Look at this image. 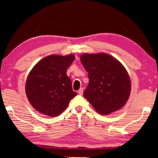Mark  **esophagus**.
<instances>
[{"label":"esophagus","mask_w":158,"mask_h":158,"mask_svg":"<svg viewBox=\"0 0 158 158\" xmlns=\"http://www.w3.org/2000/svg\"><path fill=\"white\" fill-rule=\"evenodd\" d=\"M83 92H84V90H83L82 88H81L79 90H78V94L80 95H83Z\"/></svg>","instance_id":"1"}]
</instances>
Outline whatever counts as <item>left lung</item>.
I'll return each mask as SVG.
<instances>
[{
  "label": "left lung",
  "instance_id": "left-lung-1",
  "mask_svg": "<svg viewBox=\"0 0 158 158\" xmlns=\"http://www.w3.org/2000/svg\"><path fill=\"white\" fill-rule=\"evenodd\" d=\"M81 62L89 74L84 95L98 113L109 114L125 105L131 84L123 65L106 53H84Z\"/></svg>",
  "mask_w": 158,
  "mask_h": 158
}]
</instances>
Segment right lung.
<instances>
[{
	"label": "right lung",
	"instance_id": "1",
	"mask_svg": "<svg viewBox=\"0 0 158 158\" xmlns=\"http://www.w3.org/2000/svg\"><path fill=\"white\" fill-rule=\"evenodd\" d=\"M74 59L73 54L51 55L32 69L26 80V93L37 111L50 117L57 116L77 95L66 74Z\"/></svg>",
	"mask_w": 158,
	"mask_h": 158
}]
</instances>
